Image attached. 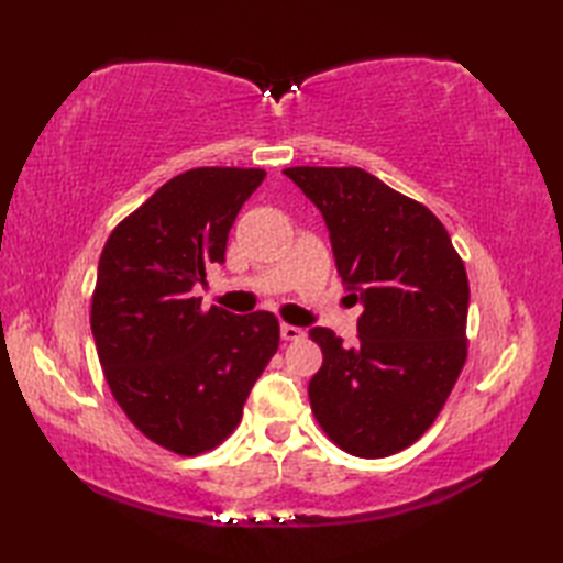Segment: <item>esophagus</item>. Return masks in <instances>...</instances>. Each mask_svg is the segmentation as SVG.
<instances>
[{
	"label": "esophagus",
	"instance_id": "34e87169",
	"mask_svg": "<svg viewBox=\"0 0 563 563\" xmlns=\"http://www.w3.org/2000/svg\"><path fill=\"white\" fill-rule=\"evenodd\" d=\"M280 336H283L285 341H300V339L305 336V329L292 327V324H283V327H280Z\"/></svg>",
	"mask_w": 563,
	"mask_h": 563
}]
</instances>
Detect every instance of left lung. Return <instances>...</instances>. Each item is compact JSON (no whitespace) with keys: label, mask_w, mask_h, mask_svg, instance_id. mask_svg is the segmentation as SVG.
<instances>
[{"label":"left lung","mask_w":563,"mask_h":563,"mask_svg":"<svg viewBox=\"0 0 563 563\" xmlns=\"http://www.w3.org/2000/svg\"><path fill=\"white\" fill-rule=\"evenodd\" d=\"M324 214L345 288L363 302L357 343L314 327L324 353L309 379L321 430L355 457L413 445L433 426L466 361L470 280L442 222L357 166L283 172Z\"/></svg>","instance_id":"left-lung-1"}]
</instances>
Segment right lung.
Returning a JSON list of instances; mask_svg holds the SVG:
<instances>
[{
  "mask_svg": "<svg viewBox=\"0 0 563 563\" xmlns=\"http://www.w3.org/2000/svg\"><path fill=\"white\" fill-rule=\"evenodd\" d=\"M263 178L236 166L178 174L101 251L91 333L103 377L142 435L186 457L232 435L280 343L271 312L202 309L194 297L224 261L236 214Z\"/></svg>",
  "mask_w": 563,
  "mask_h": 563,
  "instance_id": "right-lung-1",
  "label": "right lung"
}]
</instances>
